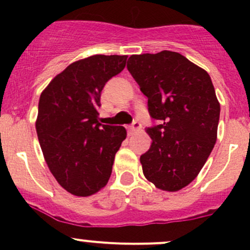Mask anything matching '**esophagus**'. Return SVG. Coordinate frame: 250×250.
<instances>
[{"mask_svg":"<svg viewBox=\"0 0 250 250\" xmlns=\"http://www.w3.org/2000/svg\"><path fill=\"white\" fill-rule=\"evenodd\" d=\"M140 129H141V123L134 122L132 125H129V127H128V134L133 135V134H135V133L139 132Z\"/></svg>","mask_w":250,"mask_h":250,"instance_id":"34e87169","label":"esophagus"}]
</instances>
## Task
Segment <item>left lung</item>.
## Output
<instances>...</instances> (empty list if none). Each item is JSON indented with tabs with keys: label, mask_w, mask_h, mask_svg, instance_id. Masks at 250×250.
<instances>
[{
	"label": "left lung",
	"mask_w": 250,
	"mask_h": 250,
	"mask_svg": "<svg viewBox=\"0 0 250 250\" xmlns=\"http://www.w3.org/2000/svg\"><path fill=\"white\" fill-rule=\"evenodd\" d=\"M127 69L147 97L148 112L161 125L140 156L145 178L163 191L181 190L201 172L218 134L220 104L206 70L180 53L132 55Z\"/></svg>",
	"instance_id": "left-lung-1"
}]
</instances>
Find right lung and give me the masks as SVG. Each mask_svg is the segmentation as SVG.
Wrapping results in <instances>:
<instances>
[{
	"mask_svg": "<svg viewBox=\"0 0 250 250\" xmlns=\"http://www.w3.org/2000/svg\"><path fill=\"white\" fill-rule=\"evenodd\" d=\"M127 55L97 54L70 64L41 93L36 132L48 168L62 188L87 197L105 188L125 127L100 123L105 83L125 66Z\"/></svg>",
	"mask_w": 250,
	"mask_h": 250,
	"instance_id": "right-lung-1",
	"label": "right lung"
}]
</instances>
